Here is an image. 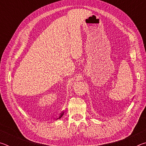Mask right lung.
<instances>
[{
	"label": "right lung",
	"mask_w": 146,
	"mask_h": 146,
	"mask_svg": "<svg viewBox=\"0 0 146 146\" xmlns=\"http://www.w3.org/2000/svg\"><path fill=\"white\" fill-rule=\"evenodd\" d=\"M63 115H64V112H62V113H60V116H59V117L58 118H60L62 117V116H63ZM58 118H57V119H58Z\"/></svg>",
	"instance_id": "obj_1"
}]
</instances>
